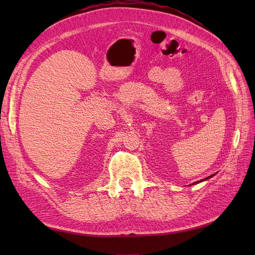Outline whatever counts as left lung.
Instances as JSON below:
<instances>
[{"label":"left lung","instance_id":"left-lung-1","mask_svg":"<svg viewBox=\"0 0 255 255\" xmlns=\"http://www.w3.org/2000/svg\"><path fill=\"white\" fill-rule=\"evenodd\" d=\"M215 174H212V175H210V176H207V177H205V179H203V180H201V181H197V182H195V183H192V184H198V183H201V182H203V181H205V180H208L210 179V177H212V176H214Z\"/></svg>","mask_w":255,"mask_h":255}]
</instances>
